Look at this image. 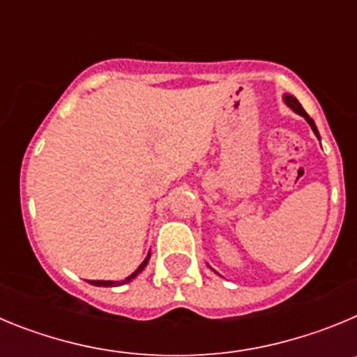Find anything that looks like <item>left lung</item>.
Instances as JSON below:
<instances>
[{"label":"left lung","mask_w":357,"mask_h":357,"mask_svg":"<svg viewBox=\"0 0 357 357\" xmlns=\"http://www.w3.org/2000/svg\"><path fill=\"white\" fill-rule=\"evenodd\" d=\"M282 100H284V103H286V105L289 107V109L293 110V112H296V114H301L302 118H304L305 121L309 123V127L313 128L314 135H317L318 139H320V134H318V128H317V125H314V121H313V119L309 118V116H307V112H305V110L302 109L301 102H298V100H296V98L293 96V94H284V96H282Z\"/></svg>","instance_id":"obj_1"}]
</instances>
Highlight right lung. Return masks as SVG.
<instances>
[{"mask_svg": "<svg viewBox=\"0 0 357 357\" xmlns=\"http://www.w3.org/2000/svg\"><path fill=\"white\" fill-rule=\"evenodd\" d=\"M148 261H150V254H148L146 257H144V261L139 264V266H137V270H135V272L132 273V275H128L125 280H91V284H93V286H121V284H127V282H130L132 279H135V277H137L141 272H143L144 268H146Z\"/></svg>", "mask_w": 357, "mask_h": 357, "instance_id": "obj_1", "label": "right lung"}]
</instances>
